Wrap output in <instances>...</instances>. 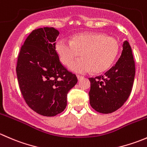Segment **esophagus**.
<instances>
[{
	"instance_id": "1",
	"label": "esophagus",
	"mask_w": 147,
	"mask_h": 147,
	"mask_svg": "<svg viewBox=\"0 0 147 147\" xmlns=\"http://www.w3.org/2000/svg\"><path fill=\"white\" fill-rule=\"evenodd\" d=\"M77 78H78V80H82L83 78H84V77H82V76H81V75H77Z\"/></svg>"
}]
</instances>
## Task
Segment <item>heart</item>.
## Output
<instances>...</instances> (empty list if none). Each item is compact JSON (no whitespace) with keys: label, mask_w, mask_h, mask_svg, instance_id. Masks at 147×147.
<instances>
[{"label":"heart","mask_w":147,"mask_h":147,"mask_svg":"<svg viewBox=\"0 0 147 147\" xmlns=\"http://www.w3.org/2000/svg\"><path fill=\"white\" fill-rule=\"evenodd\" d=\"M55 51L64 65L70 64L81 54L82 58L69 65L77 73L93 72L100 73L113 63L119 51V44L112 37L100 32H82L75 35L70 42L60 39L55 44Z\"/></svg>","instance_id":"1"}]
</instances>
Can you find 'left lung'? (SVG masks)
<instances>
[{
  "mask_svg": "<svg viewBox=\"0 0 147 147\" xmlns=\"http://www.w3.org/2000/svg\"><path fill=\"white\" fill-rule=\"evenodd\" d=\"M121 55L115 65L103 75L89 78L90 103L102 114H109L119 109L129 97L135 76V64L131 46L123 42Z\"/></svg>",
  "mask_w": 147,
  "mask_h": 147,
  "instance_id": "8db88e82",
  "label": "left lung"
}]
</instances>
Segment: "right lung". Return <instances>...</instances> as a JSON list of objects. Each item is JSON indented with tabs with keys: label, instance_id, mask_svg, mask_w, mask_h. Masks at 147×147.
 <instances>
[{
	"label": "right lung",
	"instance_id": "1",
	"mask_svg": "<svg viewBox=\"0 0 147 147\" xmlns=\"http://www.w3.org/2000/svg\"><path fill=\"white\" fill-rule=\"evenodd\" d=\"M59 31L44 27L32 31L20 48L18 80L27 105L39 115L53 117L64 111L67 93L78 82L61 64L55 51Z\"/></svg>",
	"mask_w": 147,
	"mask_h": 147
}]
</instances>
